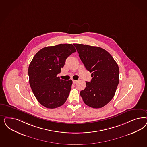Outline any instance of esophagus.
I'll return each mask as SVG.
<instances>
[{
    "label": "esophagus",
    "instance_id": "34e87169",
    "mask_svg": "<svg viewBox=\"0 0 147 147\" xmlns=\"http://www.w3.org/2000/svg\"><path fill=\"white\" fill-rule=\"evenodd\" d=\"M72 82H73V83H74V84H75L76 82H77V80H72Z\"/></svg>",
    "mask_w": 147,
    "mask_h": 147
}]
</instances>
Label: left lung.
Wrapping results in <instances>:
<instances>
[{
    "mask_svg": "<svg viewBox=\"0 0 147 147\" xmlns=\"http://www.w3.org/2000/svg\"><path fill=\"white\" fill-rule=\"evenodd\" d=\"M87 70L91 72L90 82L80 92L85 104L100 108L114 97L119 83V67L113 57L101 47L74 44Z\"/></svg>",
    "mask_w": 147,
    "mask_h": 147,
    "instance_id": "1",
    "label": "left lung"
}]
</instances>
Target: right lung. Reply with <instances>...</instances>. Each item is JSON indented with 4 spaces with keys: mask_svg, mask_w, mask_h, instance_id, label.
Returning <instances> with one entry per match:
<instances>
[{
    "mask_svg": "<svg viewBox=\"0 0 147 147\" xmlns=\"http://www.w3.org/2000/svg\"><path fill=\"white\" fill-rule=\"evenodd\" d=\"M76 49L71 44H61L40 50L28 66L29 83L33 94L44 107L54 109L65 102L72 81H64L57 75L61 71L66 58Z\"/></svg>",
    "mask_w": 147,
    "mask_h": 147,
    "instance_id": "right-lung-1",
    "label": "right lung"
}]
</instances>
